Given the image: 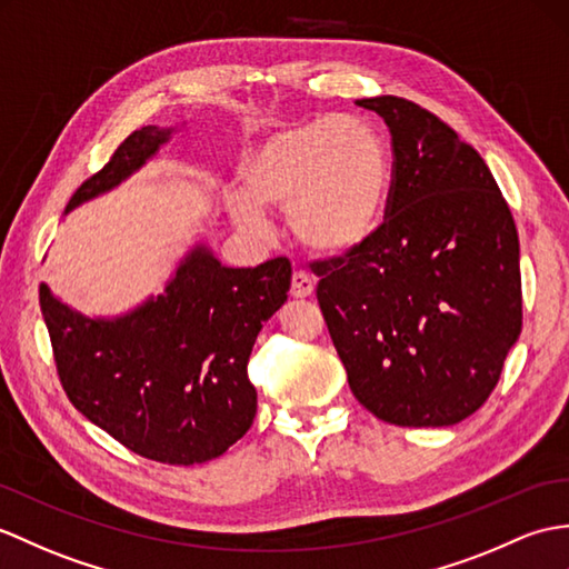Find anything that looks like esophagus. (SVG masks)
I'll return each mask as SVG.
<instances>
[{"label": "esophagus", "mask_w": 569, "mask_h": 569, "mask_svg": "<svg viewBox=\"0 0 569 569\" xmlns=\"http://www.w3.org/2000/svg\"><path fill=\"white\" fill-rule=\"evenodd\" d=\"M315 293V279L306 271H293L290 276V296L293 298H308Z\"/></svg>", "instance_id": "1"}]
</instances>
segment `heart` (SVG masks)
I'll return each instance as SVG.
<instances>
[{"instance_id":"b5f03b06","label":"heart","mask_w":569,"mask_h":569,"mask_svg":"<svg viewBox=\"0 0 569 569\" xmlns=\"http://www.w3.org/2000/svg\"><path fill=\"white\" fill-rule=\"evenodd\" d=\"M247 198L230 203L244 232L261 234V210L288 213L298 240L322 254L366 244L382 220L388 154L376 130L353 116H317L276 128L242 167Z\"/></svg>"}]
</instances>
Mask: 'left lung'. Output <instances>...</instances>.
Instances as JSON below:
<instances>
[{
    "instance_id": "1",
    "label": "left lung",
    "mask_w": 569,
    "mask_h": 569,
    "mask_svg": "<svg viewBox=\"0 0 569 569\" xmlns=\"http://www.w3.org/2000/svg\"><path fill=\"white\" fill-rule=\"evenodd\" d=\"M356 103L392 136L386 220L312 263L317 302L368 412L451 427L487 402L521 335L517 224L478 150L441 118L400 97Z\"/></svg>"
}]
</instances>
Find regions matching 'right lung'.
I'll return each mask as SVG.
<instances>
[{
	"instance_id": "obj_1",
	"label": "right lung",
	"mask_w": 569,
	"mask_h": 569,
	"mask_svg": "<svg viewBox=\"0 0 569 569\" xmlns=\"http://www.w3.org/2000/svg\"><path fill=\"white\" fill-rule=\"evenodd\" d=\"M169 136L171 128L133 130L82 181L64 213L133 174ZM288 288L286 257L230 269L196 247L162 296L116 320H89L46 283L41 312L62 390L79 412L142 458L196 466L222 456L252 427L249 353Z\"/></svg>"
}]
</instances>
